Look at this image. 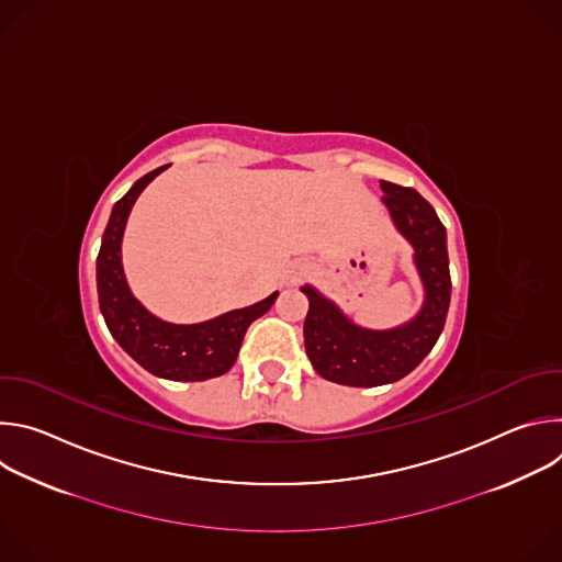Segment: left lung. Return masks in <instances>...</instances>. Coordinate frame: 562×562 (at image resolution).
<instances>
[{"label":"left lung","instance_id":"obj_1","mask_svg":"<svg viewBox=\"0 0 562 562\" xmlns=\"http://www.w3.org/2000/svg\"><path fill=\"white\" fill-rule=\"evenodd\" d=\"M384 206L395 228L414 247V262L425 286L420 313L407 325L373 331L351 319L313 286L304 319V349L313 369L325 380L347 386L389 384L412 373L438 342L451 300L447 231L434 206L414 189L380 182Z\"/></svg>","mask_w":562,"mask_h":562}]
</instances>
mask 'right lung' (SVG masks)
Masks as SVG:
<instances>
[{"label": "right lung", "mask_w": 562, "mask_h": 562, "mask_svg": "<svg viewBox=\"0 0 562 562\" xmlns=\"http://www.w3.org/2000/svg\"><path fill=\"white\" fill-rule=\"evenodd\" d=\"M165 169L159 167L139 178L111 211L98 254L100 311L111 336L139 367L157 378L200 382L217 378L233 367L247 329L271 308L278 291L262 302L222 313L200 325L165 323L146 311L124 278L122 235L137 195Z\"/></svg>", "instance_id": "1"}]
</instances>
